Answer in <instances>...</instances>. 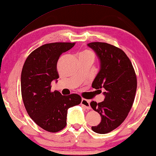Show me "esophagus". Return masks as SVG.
I'll list each match as a JSON object with an SVG mask.
<instances>
[{"instance_id":"1","label":"esophagus","mask_w":156,"mask_h":156,"mask_svg":"<svg viewBox=\"0 0 156 156\" xmlns=\"http://www.w3.org/2000/svg\"><path fill=\"white\" fill-rule=\"evenodd\" d=\"M81 105L85 106V108H87V110L91 109L90 104V101L85 99V98H83L82 101H81Z\"/></svg>"}]
</instances>
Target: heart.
Masks as SVG:
<instances>
[{"instance_id": "obj_1", "label": "heart", "mask_w": 156, "mask_h": 156, "mask_svg": "<svg viewBox=\"0 0 156 156\" xmlns=\"http://www.w3.org/2000/svg\"><path fill=\"white\" fill-rule=\"evenodd\" d=\"M80 55H90L92 57V58H94V53H92V52H91L89 50H85L83 51L82 53H81Z\"/></svg>"}]
</instances>
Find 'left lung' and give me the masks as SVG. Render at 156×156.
<instances>
[{
    "mask_svg": "<svg viewBox=\"0 0 156 156\" xmlns=\"http://www.w3.org/2000/svg\"><path fill=\"white\" fill-rule=\"evenodd\" d=\"M87 46L100 60V71L91 86L96 90H105L104 101L90 103L92 109L101 117L99 124L91 129L105 134L119 126L127 117L135 100L137 77L131 62L122 49L103 42H91Z\"/></svg>",
    "mask_w": 156,
    "mask_h": 156,
    "instance_id": "obj_1",
    "label": "left lung"
}]
</instances>
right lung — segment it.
Masks as SVG:
<instances>
[{
	"mask_svg": "<svg viewBox=\"0 0 156 156\" xmlns=\"http://www.w3.org/2000/svg\"><path fill=\"white\" fill-rule=\"evenodd\" d=\"M76 43L55 42L39 47L30 54L21 71V96L26 110L39 127L50 133L65 128L69 108L79 105L76 94L62 95L51 91V82L59 78L57 63L60 56Z\"/></svg>",
	"mask_w": 156,
	"mask_h": 156,
	"instance_id": "obj_1",
	"label": "right lung"
}]
</instances>
